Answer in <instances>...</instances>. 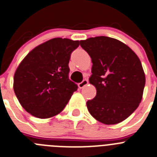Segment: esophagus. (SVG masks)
Here are the masks:
<instances>
[{
    "instance_id": "obj_1",
    "label": "esophagus",
    "mask_w": 157,
    "mask_h": 157,
    "mask_svg": "<svg viewBox=\"0 0 157 157\" xmlns=\"http://www.w3.org/2000/svg\"><path fill=\"white\" fill-rule=\"evenodd\" d=\"M87 84H88V80L85 79V80H84L81 83H80V84H78V87L79 88H83V87H84L85 86H87Z\"/></svg>"
}]
</instances>
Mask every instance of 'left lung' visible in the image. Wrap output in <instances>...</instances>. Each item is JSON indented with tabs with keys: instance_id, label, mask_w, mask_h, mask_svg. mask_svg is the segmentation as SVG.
Returning <instances> with one entry per match:
<instances>
[{
	"instance_id": "left-lung-1",
	"label": "left lung",
	"mask_w": 157,
	"mask_h": 157,
	"mask_svg": "<svg viewBox=\"0 0 157 157\" xmlns=\"http://www.w3.org/2000/svg\"><path fill=\"white\" fill-rule=\"evenodd\" d=\"M80 43L91 59L89 82L97 91L87 101L89 113L106 125L122 122L142 101L145 76L140 59L128 45L109 36L90 37Z\"/></svg>"
}]
</instances>
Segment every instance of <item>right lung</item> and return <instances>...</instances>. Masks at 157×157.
Masks as SVG:
<instances>
[{
    "label": "right lung",
    "mask_w": 157,
    "mask_h": 157,
    "mask_svg": "<svg viewBox=\"0 0 157 157\" xmlns=\"http://www.w3.org/2000/svg\"><path fill=\"white\" fill-rule=\"evenodd\" d=\"M79 40L53 38L28 53L14 75L13 88L24 109L40 119L60 113L77 85L69 79L70 55Z\"/></svg>",
    "instance_id": "right-lung-1"
}]
</instances>
